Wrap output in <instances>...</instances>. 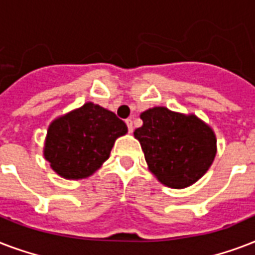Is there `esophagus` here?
Here are the masks:
<instances>
[{
    "mask_svg": "<svg viewBox=\"0 0 255 255\" xmlns=\"http://www.w3.org/2000/svg\"><path fill=\"white\" fill-rule=\"evenodd\" d=\"M126 125H128V130H129V133H131V131H133V121H131V120H130V118H128V120H126Z\"/></svg>",
    "mask_w": 255,
    "mask_h": 255,
    "instance_id": "obj_1",
    "label": "esophagus"
}]
</instances>
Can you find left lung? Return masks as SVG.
<instances>
[{"mask_svg": "<svg viewBox=\"0 0 255 255\" xmlns=\"http://www.w3.org/2000/svg\"><path fill=\"white\" fill-rule=\"evenodd\" d=\"M142 126L134 131L150 173L171 189L191 186L212 166L217 154L214 130L195 114L165 106L141 113Z\"/></svg>", "mask_w": 255, "mask_h": 255, "instance_id": "obj_1", "label": "left lung"}]
</instances>
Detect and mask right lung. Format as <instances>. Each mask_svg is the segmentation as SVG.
Returning a JSON list of instances; mask_svg holds the SVG:
<instances>
[{
    "label": "right lung",
    "instance_id": "add662e5",
    "mask_svg": "<svg viewBox=\"0 0 255 255\" xmlns=\"http://www.w3.org/2000/svg\"><path fill=\"white\" fill-rule=\"evenodd\" d=\"M126 133V124L113 112L86 102L50 122L43 157L62 178H88L109 158L116 139Z\"/></svg>",
    "mask_w": 255,
    "mask_h": 255
}]
</instances>
